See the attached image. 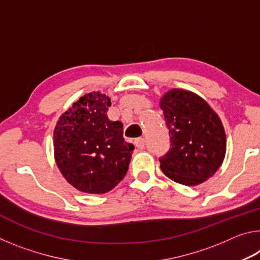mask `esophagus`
<instances>
[{
    "label": "esophagus",
    "instance_id": "1",
    "mask_svg": "<svg viewBox=\"0 0 260 260\" xmlns=\"http://www.w3.org/2000/svg\"><path fill=\"white\" fill-rule=\"evenodd\" d=\"M135 146L136 148L139 149H144V147H146V141H144L143 138H139L135 140Z\"/></svg>",
    "mask_w": 260,
    "mask_h": 260
}]
</instances>
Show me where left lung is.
I'll return each mask as SVG.
<instances>
[{
  "mask_svg": "<svg viewBox=\"0 0 260 260\" xmlns=\"http://www.w3.org/2000/svg\"><path fill=\"white\" fill-rule=\"evenodd\" d=\"M160 108L170 134V150L159 158L166 177L184 186H196L217 172L226 153L221 120L199 95L172 89Z\"/></svg>",
  "mask_w": 260,
  "mask_h": 260,
  "instance_id": "obj_1",
  "label": "left lung"
}]
</instances>
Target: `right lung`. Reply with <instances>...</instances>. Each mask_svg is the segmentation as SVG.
Returning a JSON list of instances; mask_svg holds the SVG:
<instances>
[{"instance_id": "obj_1", "label": "right lung", "mask_w": 260, "mask_h": 260, "mask_svg": "<svg viewBox=\"0 0 260 260\" xmlns=\"http://www.w3.org/2000/svg\"><path fill=\"white\" fill-rule=\"evenodd\" d=\"M111 101L89 93L59 118L54 132L57 166L78 190L104 193L128 170L134 146L122 136V124L107 116Z\"/></svg>"}]
</instances>
